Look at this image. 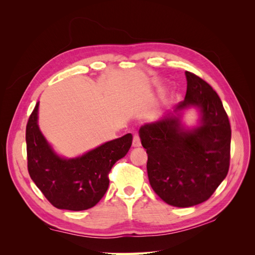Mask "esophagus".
Instances as JSON below:
<instances>
[{"mask_svg":"<svg viewBox=\"0 0 255 255\" xmlns=\"http://www.w3.org/2000/svg\"><path fill=\"white\" fill-rule=\"evenodd\" d=\"M141 145V141H140V137L139 135H134L133 137V146H135V148H137V146H140Z\"/></svg>","mask_w":255,"mask_h":255,"instance_id":"obj_1","label":"esophagus"}]
</instances>
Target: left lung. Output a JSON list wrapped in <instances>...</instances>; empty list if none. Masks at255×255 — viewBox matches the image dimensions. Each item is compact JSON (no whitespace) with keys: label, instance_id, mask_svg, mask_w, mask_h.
I'll return each mask as SVG.
<instances>
[{"label":"left lung","instance_id":"obj_1","mask_svg":"<svg viewBox=\"0 0 255 255\" xmlns=\"http://www.w3.org/2000/svg\"><path fill=\"white\" fill-rule=\"evenodd\" d=\"M185 75L186 96L174 113L198 107L200 126L186 129L179 117L169 114L139 128L151 187L163 201L177 207L211 198L228 174L231 150L230 121L217 92L198 75L188 71Z\"/></svg>","mask_w":255,"mask_h":255}]
</instances>
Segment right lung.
Masks as SVG:
<instances>
[{
	"label": "right lung",
	"instance_id": "right-lung-1",
	"mask_svg": "<svg viewBox=\"0 0 255 255\" xmlns=\"http://www.w3.org/2000/svg\"><path fill=\"white\" fill-rule=\"evenodd\" d=\"M37 103L26 125L27 169L30 179L48 201L60 210L94 207L109 188V174L132 145V134L107 141L76 158H63L53 151L38 127Z\"/></svg>",
	"mask_w": 255,
	"mask_h": 255
}]
</instances>
